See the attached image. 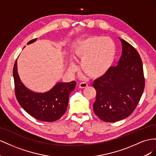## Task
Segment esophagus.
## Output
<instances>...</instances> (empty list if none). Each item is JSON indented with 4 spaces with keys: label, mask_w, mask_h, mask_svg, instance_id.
<instances>
[{
    "label": "esophagus",
    "mask_w": 156,
    "mask_h": 156,
    "mask_svg": "<svg viewBox=\"0 0 156 156\" xmlns=\"http://www.w3.org/2000/svg\"><path fill=\"white\" fill-rule=\"evenodd\" d=\"M88 86V84L86 82H81L79 84V87L81 88V89H83V88H86L87 86Z\"/></svg>",
    "instance_id": "34e87169"
}]
</instances>
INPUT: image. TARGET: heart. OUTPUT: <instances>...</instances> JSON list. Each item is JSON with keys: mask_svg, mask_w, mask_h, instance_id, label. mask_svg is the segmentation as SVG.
Returning a JSON list of instances; mask_svg holds the SVG:
<instances>
[{"mask_svg": "<svg viewBox=\"0 0 156 156\" xmlns=\"http://www.w3.org/2000/svg\"><path fill=\"white\" fill-rule=\"evenodd\" d=\"M73 57L80 61L83 72L93 78L103 76L112 67L116 55V47L112 39L101 36H93L80 41L74 46ZM73 71L76 66L69 65Z\"/></svg>", "mask_w": 156, "mask_h": 156, "instance_id": "1", "label": "heart"}]
</instances>
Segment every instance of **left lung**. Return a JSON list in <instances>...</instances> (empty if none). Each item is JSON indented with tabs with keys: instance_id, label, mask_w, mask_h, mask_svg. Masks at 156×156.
<instances>
[{
	"instance_id": "left-lung-1",
	"label": "left lung",
	"mask_w": 156,
	"mask_h": 156,
	"mask_svg": "<svg viewBox=\"0 0 156 156\" xmlns=\"http://www.w3.org/2000/svg\"><path fill=\"white\" fill-rule=\"evenodd\" d=\"M118 65L93 83L96 100L93 110L101 120L115 122L130 115L139 103L144 89L142 59L136 49L124 40Z\"/></svg>"
}]
</instances>
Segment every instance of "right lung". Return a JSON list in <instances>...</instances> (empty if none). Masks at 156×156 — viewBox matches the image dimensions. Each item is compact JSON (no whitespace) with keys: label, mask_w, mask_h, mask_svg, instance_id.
Listing matches in <instances>:
<instances>
[{"label":"right lung","mask_w":156,"mask_h":156,"mask_svg":"<svg viewBox=\"0 0 156 156\" xmlns=\"http://www.w3.org/2000/svg\"><path fill=\"white\" fill-rule=\"evenodd\" d=\"M34 38L27 44L37 41ZM15 93L19 104L27 112L35 119L43 122H54L66 112L70 93L76 87L75 81L58 82L50 90L37 93L30 90L21 82L17 73V60L13 69Z\"/></svg>","instance_id":"add662e5"}]
</instances>
